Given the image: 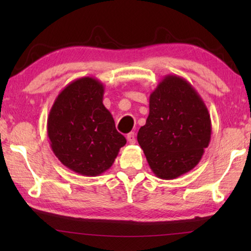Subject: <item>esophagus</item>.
Here are the masks:
<instances>
[{"mask_svg": "<svg viewBox=\"0 0 251 251\" xmlns=\"http://www.w3.org/2000/svg\"><path fill=\"white\" fill-rule=\"evenodd\" d=\"M126 138H127V142H128L129 144H135L136 143L135 133H133V131H131V133H129L128 135H127Z\"/></svg>", "mask_w": 251, "mask_h": 251, "instance_id": "1", "label": "esophagus"}]
</instances>
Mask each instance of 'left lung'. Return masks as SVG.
<instances>
[{"label": "left lung", "mask_w": 251, "mask_h": 251, "mask_svg": "<svg viewBox=\"0 0 251 251\" xmlns=\"http://www.w3.org/2000/svg\"><path fill=\"white\" fill-rule=\"evenodd\" d=\"M210 136V115L201 95L180 76H165L150 96V115L137 134L152 173L174 179L192 171Z\"/></svg>", "instance_id": "obj_1"}]
</instances>
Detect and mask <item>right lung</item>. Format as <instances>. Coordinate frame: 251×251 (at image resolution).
<instances>
[{
    "mask_svg": "<svg viewBox=\"0 0 251 251\" xmlns=\"http://www.w3.org/2000/svg\"><path fill=\"white\" fill-rule=\"evenodd\" d=\"M104 85L95 77L71 82L48 117L50 145L58 160L79 175L95 177L112 167L126 138L103 104Z\"/></svg>",
    "mask_w": 251,
    "mask_h": 251,
    "instance_id": "add662e5",
    "label": "right lung"
}]
</instances>
